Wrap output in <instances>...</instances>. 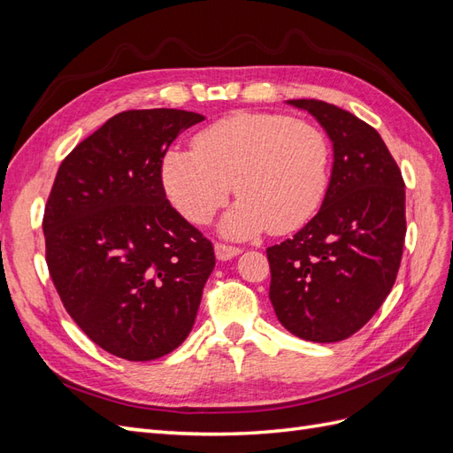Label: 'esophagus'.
I'll list each match as a JSON object with an SVG mask.
<instances>
[{
  "instance_id": "1",
  "label": "esophagus",
  "mask_w": 453,
  "mask_h": 453,
  "mask_svg": "<svg viewBox=\"0 0 453 453\" xmlns=\"http://www.w3.org/2000/svg\"><path fill=\"white\" fill-rule=\"evenodd\" d=\"M242 250L234 248V245H226V243H215V257L219 260H230L236 255H240Z\"/></svg>"
}]
</instances>
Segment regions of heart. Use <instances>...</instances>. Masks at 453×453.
Segmentation results:
<instances>
[{"instance_id":"b5f03b06","label":"heart","mask_w":453,"mask_h":453,"mask_svg":"<svg viewBox=\"0 0 453 453\" xmlns=\"http://www.w3.org/2000/svg\"><path fill=\"white\" fill-rule=\"evenodd\" d=\"M160 177L173 208L203 225L226 202L228 238H253L270 228L285 234L318 213L331 180V143L308 120L283 113H234L203 128L195 149H170Z\"/></svg>"}]
</instances>
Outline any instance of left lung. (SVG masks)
Listing matches in <instances>:
<instances>
[{
  "label": "left lung",
  "instance_id": "8db88e82",
  "mask_svg": "<svg viewBox=\"0 0 453 453\" xmlns=\"http://www.w3.org/2000/svg\"><path fill=\"white\" fill-rule=\"evenodd\" d=\"M333 143L321 208L291 240L266 250L270 300L291 334L331 344L368 323L388 298L406 234L404 181L381 135L321 100H287Z\"/></svg>",
  "mask_w": 453,
  "mask_h": 453
}]
</instances>
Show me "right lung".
Returning a JSON list of instances; mask_svg holds the SVG:
<instances>
[{
  "mask_svg": "<svg viewBox=\"0 0 453 453\" xmlns=\"http://www.w3.org/2000/svg\"><path fill=\"white\" fill-rule=\"evenodd\" d=\"M203 115L134 109L109 119L60 164L43 217L47 266L94 344L153 361L193 331L215 266L210 240L177 213L160 166Z\"/></svg>",
  "mask_w": 453,
  "mask_h": 453,
  "instance_id": "1",
  "label": "right lung"
}]
</instances>
